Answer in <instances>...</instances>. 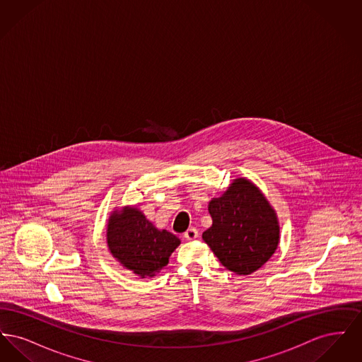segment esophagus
Returning <instances> with one entry per match:
<instances>
[{
	"instance_id": "obj_1",
	"label": "esophagus",
	"mask_w": 362,
	"mask_h": 362,
	"mask_svg": "<svg viewBox=\"0 0 362 362\" xmlns=\"http://www.w3.org/2000/svg\"><path fill=\"white\" fill-rule=\"evenodd\" d=\"M198 229H195V228H189L186 232H185V238L187 239V240H195L197 238H198Z\"/></svg>"
}]
</instances>
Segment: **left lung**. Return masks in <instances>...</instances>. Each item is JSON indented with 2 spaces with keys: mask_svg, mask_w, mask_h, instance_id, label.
Wrapping results in <instances>:
<instances>
[{
  "mask_svg": "<svg viewBox=\"0 0 362 362\" xmlns=\"http://www.w3.org/2000/svg\"><path fill=\"white\" fill-rule=\"evenodd\" d=\"M209 213L213 224L202 239L228 270L251 274L274 254L279 241L276 213L250 180L236 179L223 197L210 201Z\"/></svg>",
  "mask_w": 362,
  "mask_h": 362,
  "instance_id": "obj_1",
  "label": "left lung"
}]
</instances>
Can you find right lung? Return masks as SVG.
Returning a JSON list of instances; mask_svg holds the SVG:
<instances>
[{
	"instance_id": "obj_1",
	"label": "right lung",
	"mask_w": 362,
	"mask_h": 362,
	"mask_svg": "<svg viewBox=\"0 0 362 362\" xmlns=\"http://www.w3.org/2000/svg\"><path fill=\"white\" fill-rule=\"evenodd\" d=\"M107 243L114 258L145 278L168 264L180 240L171 232L158 230L136 207H124L110 217Z\"/></svg>"
}]
</instances>
